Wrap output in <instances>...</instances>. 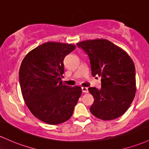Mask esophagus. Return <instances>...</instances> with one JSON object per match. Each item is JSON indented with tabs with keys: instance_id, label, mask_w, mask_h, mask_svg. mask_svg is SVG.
I'll return each mask as SVG.
<instances>
[{
	"instance_id": "esophagus-1",
	"label": "esophagus",
	"mask_w": 149,
	"mask_h": 149,
	"mask_svg": "<svg viewBox=\"0 0 149 149\" xmlns=\"http://www.w3.org/2000/svg\"><path fill=\"white\" fill-rule=\"evenodd\" d=\"M82 91H83V92H84V93H88V88H86V87H83V88H82Z\"/></svg>"
}]
</instances>
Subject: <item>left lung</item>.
<instances>
[{
	"instance_id": "1",
	"label": "left lung",
	"mask_w": 149,
	"mask_h": 149,
	"mask_svg": "<svg viewBox=\"0 0 149 149\" xmlns=\"http://www.w3.org/2000/svg\"><path fill=\"white\" fill-rule=\"evenodd\" d=\"M90 58L92 76L102 77V88H88L94 97L90 112L97 118L111 120L123 116L136 93L134 62L124 49L107 39L77 43Z\"/></svg>"
}]
</instances>
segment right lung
Instances as JSON below:
<instances>
[{
  "label": "right lung",
  "instance_id": "right-lung-1",
  "mask_svg": "<svg viewBox=\"0 0 149 149\" xmlns=\"http://www.w3.org/2000/svg\"><path fill=\"white\" fill-rule=\"evenodd\" d=\"M76 48L73 44L47 42L31 50L19 69L21 91L31 113L42 122L57 125L68 120L81 96L80 86L61 81L64 57Z\"/></svg>",
  "mask_w": 149,
  "mask_h": 149
}]
</instances>
